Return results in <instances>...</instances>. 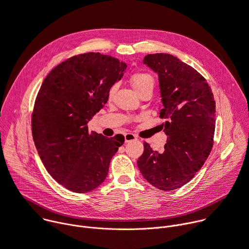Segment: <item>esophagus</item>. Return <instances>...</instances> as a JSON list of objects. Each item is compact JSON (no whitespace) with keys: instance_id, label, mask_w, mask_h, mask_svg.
I'll return each instance as SVG.
<instances>
[{"instance_id":"34e87169","label":"esophagus","mask_w":249,"mask_h":249,"mask_svg":"<svg viewBox=\"0 0 249 249\" xmlns=\"http://www.w3.org/2000/svg\"><path fill=\"white\" fill-rule=\"evenodd\" d=\"M137 140V137L132 134V133H126L124 134V142L127 143V142H131V141H135Z\"/></svg>"}]
</instances>
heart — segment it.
<instances>
[{"label":"heart","mask_w":249,"mask_h":249,"mask_svg":"<svg viewBox=\"0 0 249 249\" xmlns=\"http://www.w3.org/2000/svg\"><path fill=\"white\" fill-rule=\"evenodd\" d=\"M130 84H131V87L133 88V89L139 95L141 92H143L145 90H149V89L153 90L155 82H154V78L149 74L136 73L131 76ZM115 90H116V86H113L108 92L109 98H112V96L115 93Z\"/></svg>","instance_id":"b5f03b06"}]
</instances>
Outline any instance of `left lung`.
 <instances>
[{
	"label": "left lung",
	"mask_w": 249,
	"mask_h": 249,
	"mask_svg": "<svg viewBox=\"0 0 249 249\" xmlns=\"http://www.w3.org/2000/svg\"><path fill=\"white\" fill-rule=\"evenodd\" d=\"M143 63L159 77L160 124L167 136L162 152L144 143L137 160L143 177L154 187L172 191L187 184L208 158L215 130V101L205 79L168 53H154Z\"/></svg>",
	"instance_id": "8db88e82"
}]
</instances>
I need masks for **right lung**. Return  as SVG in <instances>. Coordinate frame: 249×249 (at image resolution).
Here are the masks:
<instances>
[{
	"label": "right lung",
	"instance_id": "right-lung-1",
	"mask_svg": "<svg viewBox=\"0 0 249 249\" xmlns=\"http://www.w3.org/2000/svg\"><path fill=\"white\" fill-rule=\"evenodd\" d=\"M127 65L111 55L89 53L53 68L44 80L32 115V134L48 172L74 193L97 188L107 177L112 157L124 142L108 138L88 124L108 100Z\"/></svg>",
	"mask_w": 249,
	"mask_h": 249
}]
</instances>
